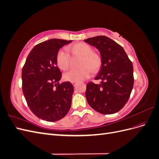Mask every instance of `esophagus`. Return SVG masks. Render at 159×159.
Here are the masks:
<instances>
[{
    "label": "esophagus",
    "instance_id": "34e87169",
    "mask_svg": "<svg viewBox=\"0 0 159 159\" xmlns=\"http://www.w3.org/2000/svg\"><path fill=\"white\" fill-rule=\"evenodd\" d=\"M77 84V82H72V84H73L74 86L75 85V84Z\"/></svg>",
    "mask_w": 159,
    "mask_h": 159
}]
</instances>
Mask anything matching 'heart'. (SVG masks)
<instances>
[{
  "label": "heart",
  "instance_id": "heart-1",
  "mask_svg": "<svg viewBox=\"0 0 159 159\" xmlns=\"http://www.w3.org/2000/svg\"><path fill=\"white\" fill-rule=\"evenodd\" d=\"M70 50L74 56H82L79 70H71L64 75V78L71 82L83 81L89 78L94 72L98 71L102 66V58L97 53L93 52V48L84 42H78L70 47ZM56 64L61 70H68L70 57L68 52L64 49H60L56 54Z\"/></svg>",
  "mask_w": 159,
  "mask_h": 159
}]
</instances>
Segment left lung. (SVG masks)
<instances>
[{"label": "left lung", "mask_w": 159, "mask_h": 159, "mask_svg": "<svg viewBox=\"0 0 159 159\" xmlns=\"http://www.w3.org/2000/svg\"><path fill=\"white\" fill-rule=\"evenodd\" d=\"M100 52L102 66L95 80L99 84H87L85 97L96 111L113 114L121 110L129 99L134 84L133 67L123 48L105 36L84 40Z\"/></svg>", "instance_id": "1"}]
</instances>
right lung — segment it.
Returning a JSON list of instances; mask_svg holds the SVG:
<instances>
[{
    "label": "right lung",
    "mask_w": 159,
    "mask_h": 159,
    "mask_svg": "<svg viewBox=\"0 0 159 159\" xmlns=\"http://www.w3.org/2000/svg\"><path fill=\"white\" fill-rule=\"evenodd\" d=\"M71 42L53 38L40 43L28 54L22 71L23 94L32 112L46 121L64 117L71 105L74 86L61 78L56 64L60 48Z\"/></svg>",
    "instance_id": "obj_1"
}]
</instances>
